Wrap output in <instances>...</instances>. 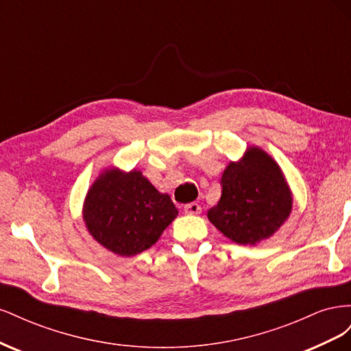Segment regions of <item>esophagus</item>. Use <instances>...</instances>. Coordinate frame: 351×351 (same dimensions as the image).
<instances>
[{
  "mask_svg": "<svg viewBox=\"0 0 351 351\" xmlns=\"http://www.w3.org/2000/svg\"><path fill=\"white\" fill-rule=\"evenodd\" d=\"M200 210H202V208L196 204V202H192V204L184 205V212L189 215H197V214H200Z\"/></svg>",
  "mask_w": 351,
  "mask_h": 351,
  "instance_id": "esophagus-1",
  "label": "esophagus"
}]
</instances>
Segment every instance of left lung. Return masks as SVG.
<instances>
[{"instance_id": "obj_1", "label": "left lung", "mask_w": 351, "mask_h": 351, "mask_svg": "<svg viewBox=\"0 0 351 351\" xmlns=\"http://www.w3.org/2000/svg\"><path fill=\"white\" fill-rule=\"evenodd\" d=\"M291 205L290 189L277 162L250 147L240 162L226 168L219 202L208 210V218L231 241L256 244L284 224Z\"/></svg>"}]
</instances>
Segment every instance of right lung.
Masks as SVG:
<instances>
[{"mask_svg":"<svg viewBox=\"0 0 351 351\" xmlns=\"http://www.w3.org/2000/svg\"><path fill=\"white\" fill-rule=\"evenodd\" d=\"M177 214L171 197L136 169L129 174L107 169L90 187L83 209L95 240L120 256L149 249Z\"/></svg>","mask_w":351,"mask_h":351,"instance_id":"1","label":"right lung"}]
</instances>
